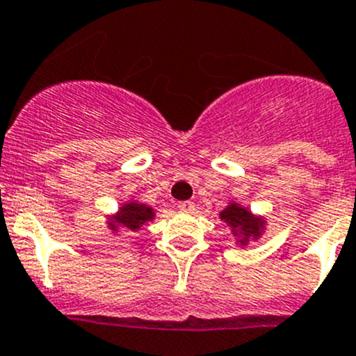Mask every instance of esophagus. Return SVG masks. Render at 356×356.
Returning <instances> with one entry per match:
<instances>
[{
    "label": "esophagus",
    "instance_id": "esophagus-1",
    "mask_svg": "<svg viewBox=\"0 0 356 356\" xmlns=\"http://www.w3.org/2000/svg\"><path fill=\"white\" fill-rule=\"evenodd\" d=\"M179 210H182V212H193V210H195V203H193V202H181V203H179Z\"/></svg>",
    "mask_w": 356,
    "mask_h": 356
}]
</instances>
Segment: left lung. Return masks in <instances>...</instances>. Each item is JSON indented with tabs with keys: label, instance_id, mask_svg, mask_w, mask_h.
Listing matches in <instances>:
<instances>
[{
	"label": "left lung",
	"instance_id": "1",
	"mask_svg": "<svg viewBox=\"0 0 356 356\" xmlns=\"http://www.w3.org/2000/svg\"><path fill=\"white\" fill-rule=\"evenodd\" d=\"M220 219L224 222H227V226H231L233 234L241 236V245H247L248 238H257L261 234L262 227H264V220L259 219V217H254L247 209H243L241 205H236V203L227 205L220 212Z\"/></svg>",
	"mask_w": 356,
	"mask_h": 356
}]
</instances>
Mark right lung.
Here are the masks:
<instances>
[{
	"instance_id": "1",
	"label": "right lung",
	"mask_w": 356,
	"mask_h": 356,
	"mask_svg": "<svg viewBox=\"0 0 356 356\" xmlns=\"http://www.w3.org/2000/svg\"><path fill=\"white\" fill-rule=\"evenodd\" d=\"M151 219H154V212L151 207H146L144 203L130 202L120 209L118 216L109 222V227H111L113 231H116V227L122 224L127 229L137 231L143 227L144 222H147V220Z\"/></svg>"
}]
</instances>
